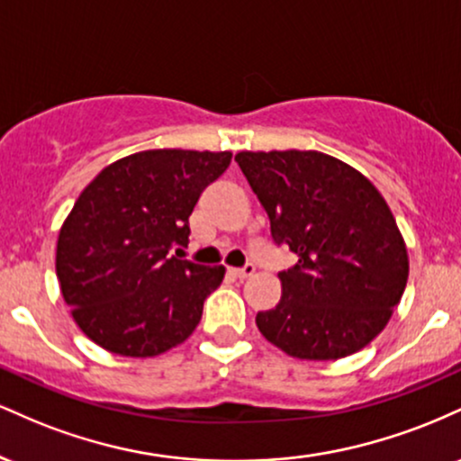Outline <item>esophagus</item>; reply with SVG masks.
Returning a JSON list of instances; mask_svg holds the SVG:
<instances>
[{"mask_svg": "<svg viewBox=\"0 0 461 461\" xmlns=\"http://www.w3.org/2000/svg\"><path fill=\"white\" fill-rule=\"evenodd\" d=\"M253 273H256V267H253V264H247V267H242V268H231V275L238 279L251 277Z\"/></svg>", "mask_w": 461, "mask_h": 461, "instance_id": "esophagus-1", "label": "esophagus"}]
</instances>
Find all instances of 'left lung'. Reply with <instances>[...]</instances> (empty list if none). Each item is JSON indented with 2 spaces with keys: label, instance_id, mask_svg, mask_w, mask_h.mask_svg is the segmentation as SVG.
Returning a JSON list of instances; mask_svg holds the SVG:
<instances>
[{
  "label": "left lung",
  "instance_id": "obj_1",
  "mask_svg": "<svg viewBox=\"0 0 461 461\" xmlns=\"http://www.w3.org/2000/svg\"><path fill=\"white\" fill-rule=\"evenodd\" d=\"M236 162L299 262L279 273L282 299L258 312L271 345L299 359H340L384 331L410 275L388 203L351 164L321 151H240Z\"/></svg>",
  "mask_w": 461,
  "mask_h": 461
}]
</instances>
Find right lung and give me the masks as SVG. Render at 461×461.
<instances>
[{
	"instance_id": "obj_1",
	"label": "right lung",
	"mask_w": 461,
	"mask_h": 461,
	"mask_svg": "<svg viewBox=\"0 0 461 461\" xmlns=\"http://www.w3.org/2000/svg\"><path fill=\"white\" fill-rule=\"evenodd\" d=\"M230 162L231 151H139L82 190L58 234L56 275L73 321L95 345L153 357L194 331L225 267L171 251L188 245V216Z\"/></svg>"
}]
</instances>
